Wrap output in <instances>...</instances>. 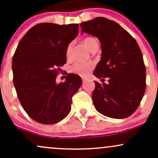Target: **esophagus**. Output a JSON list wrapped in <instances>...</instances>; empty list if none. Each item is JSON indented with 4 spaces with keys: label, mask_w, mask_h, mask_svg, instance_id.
<instances>
[{
    "label": "esophagus",
    "mask_w": 158,
    "mask_h": 158,
    "mask_svg": "<svg viewBox=\"0 0 158 158\" xmlns=\"http://www.w3.org/2000/svg\"><path fill=\"white\" fill-rule=\"evenodd\" d=\"M81 79H82V81H83V82H85V81H86L87 79H87L86 77H81Z\"/></svg>",
    "instance_id": "34e87169"
}]
</instances>
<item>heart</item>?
Returning <instances> with one entry per match:
<instances>
[{
    "mask_svg": "<svg viewBox=\"0 0 158 158\" xmlns=\"http://www.w3.org/2000/svg\"><path fill=\"white\" fill-rule=\"evenodd\" d=\"M84 43L85 46L88 48V50H91L96 46H98L97 40L94 37H87L84 39ZM73 43H70L66 48V56H70L71 52ZM93 68V64L91 62H76L73 64V66L70 68L73 73H77L80 76H87Z\"/></svg>",
    "mask_w": 158,
    "mask_h": 158,
    "instance_id": "obj_1",
    "label": "heart"
}]
</instances>
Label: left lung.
I'll return each mask as SVG.
<instances>
[{
    "label": "left lung",
    "instance_id": "obj_1",
    "mask_svg": "<svg viewBox=\"0 0 158 158\" xmlns=\"http://www.w3.org/2000/svg\"><path fill=\"white\" fill-rule=\"evenodd\" d=\"M81 32L98 38L101 60L94 75L92 99L98 112L114 119L130 117L138 108L146 90V67L135 39L119 23L103 17L80 23ZM105 77L109 82L104 83Z\"/></svg>",
    "mask_w": 158,
    "mask_h": 158
}]
</instances>
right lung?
Wrapping results in <instances>:
<instances>
[{
	"label": "right lung",
	"mask_w": 158,
	"mask_h": 158,
	"mask_svg": "<svg viewBox=\"0 0 158 158\" xmlns=\"http://www.w3.org/2000/svg\"><path fill=\"white\" fill-rule=\"evenodd\" d=\"M79 34V24L41 23L23 35L12 58L13 84L21 106L32 119L50 125L64 119L72 97L80 88L79 76L68 73L56 79L66 63V48Z\"/></svg>",
	"instance_id": "1"
}]
</instances>
